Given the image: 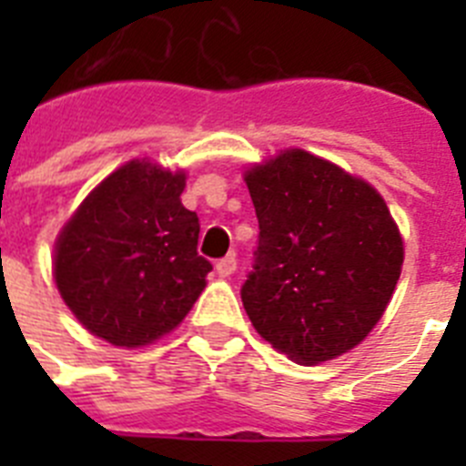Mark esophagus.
Here are the masks:
<instances>
[{"mask_svg": "<svg viewBox=\"0 0 466 466\" xmlns=\"http://www.w3.org/2000/svg\"><path fill=\"white\" fill-rule=\"evenodd\" d=\"M236 268H238L236 254H228V257L217 261V273H219V278H230V275L236 273Z\"/></svg>", "mask_w": 466, "mask_h": 466, "instance_id": "obj_1", "label": "esophagus"}]
</instances>
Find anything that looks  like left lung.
I'll use <instances>...</instances> for the list:
<instances>
[{
    "mask_svg": "<svg viewBox=\"0 0 466 466\" xmlns=\"http://www.w3.org/2000/svg\"><path fill=\"white\" fill-rule=\"evenodd\" d=\"M258 247L240 296L261 339L299 364L360 345L392 299L403 240L380 193L287 149L245 172Z\"/></svg>",
    "mask_w": 466,
    "mask_h": 466,
    "instance_id": "obj_1",
    "label": "left lung"
}]
</instances>
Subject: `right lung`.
I'll return each instance as SVG.
<instances>
[{
    "label": "right lung",
    "instance_id": "1",
    "mask_svg": "<svg viewBox=\"0 0 466 466\" xmlns=\"http://www.w3.org/2000/svg\"><path fill=\"white\" fill-rule=\"evenodd\" d=\"M187 175L130 160L88 193L56 242L57 291L90 333L139 348L191 310L212 263L198 254Z\"/></svg>",
    "mask_w": 466,
    "mask_h": 466
}]
</instances>
